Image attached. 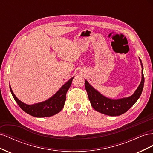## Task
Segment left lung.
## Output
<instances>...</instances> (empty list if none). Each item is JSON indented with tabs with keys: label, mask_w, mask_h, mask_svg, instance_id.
Returning a JSON list of instances; mask_svg holds the SVG:
<instances>
[{
	"label": "left lung",
	"mask_w": 153,
	"mask_h": 153,
	"mask_svg": "<svg viewBox=\"0 0 153 153\" xmlns=\"http://www.w3.org/2000/svg\"><path fill=\"white\" fill-rule=\"evenodd\" d=\"M142 66V80L136 91L129 97L120 99H110L101 94L85 80V87L91 105L95 110L110 116H119L130 108L140 98L144 85L143 68L141 59L139 58Z\"/></svg>",
	"instance_id": "1"
}]
</instances>
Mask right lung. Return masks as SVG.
<instances>
[{
  "mask_svg": "<svg viewBox=\"0 0 153 153\" xmlns=\"http://www.w3.org/2000/svg\"><path fill=\"white\" fill-rule=\"evenodd\" d=\"M73 78L74 76L71 78L60 88L56 93L48 100L32 105H27L22 102L14 94L10 85V88L13 98L25 112L36 117H47L58 114L63 108L67 91L71 85Z\"/></svg>",
  "mask_w": 153,
  "mask_h": 153,
  "instance_id": "add662e5",
  "label": "right lung"
}]
</instances>
